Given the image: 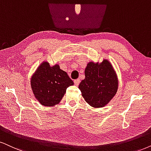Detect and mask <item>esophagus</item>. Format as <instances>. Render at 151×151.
Returning <instances> with one entry per match:
<instances>
[{"label": "esophagus", "mask_w": 151, "mask_h": 151, "mask_svg": "<svg viewBox=\"0 0 151 151\" xmlns=\"http://www.w3.org/2000/svg\"><path fill=\"white\" fill-rule=\"evenodd\" d=\"M74 85L75 86H79V83H80V79H76V80H74Z\"/></svg>", "instance_id": "obj_1"}]
</instances>
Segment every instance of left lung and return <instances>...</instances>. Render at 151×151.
<instances>
[{
    "label": "left lung",
    "mask_w": 151,
    "mask_h": 151,
    "mask_svg": "<svg viewBox=\"0 0 151 151\" xmlns=\"http://www.w3.org/2000/svg\"><path fill=\"white\" fill-rule=\"evenodd\" d=\"M117 76L107 60L102 63L90 62L85 69V79L79 86L82 96L89 105L104 106L114 98L118 90Z\"/></svg>",
    "instance_id": "obj_1"
}]
</instances>
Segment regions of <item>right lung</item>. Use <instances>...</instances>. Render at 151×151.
I'll list each match as a JSON object with an SVG mask.
<instances>
[{
	"mask_svg": "<svg viewBox=\"0 0 151 151\" xmlns=\"http://www.w3.org/2000/svg\"><path fill=\"white\" fill-rule=\"evenodd\" d=\"M31 88L35 98L44 106L58 104L66 89L74 84L66 72L58 65L51 67L47 62L42 63L31 78Z\"/></svg>",
	"mask_w": 151,
	"mask_h": 151,
	"instance_id": "right-lung-1",
	"label": "right lung"
}]
</instances>
